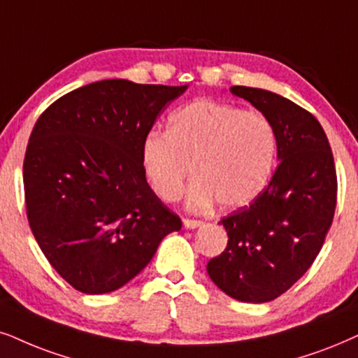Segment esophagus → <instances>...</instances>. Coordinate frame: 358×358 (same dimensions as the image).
<instances>
[{"label":"esophagus","mask_w":358,"mask_h":358,"mask_svg":"<svg viewBox=\"0 0 358 358\" xmlns=\"http://www.w3.org/2000/svg\"><path fill=\"white\" fill-rule=\"evenodd\" d=\"M183 224H185V228H188V229H194V228H198V226H201V224H203V221H201V220L185 218V220H183Z\"/></svg>","instance_id":"esophagus-1"}]
</instances>
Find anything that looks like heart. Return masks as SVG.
<instances>
[{"instance_id": "obj_1", "label": "heart", "mask_w": 358, "mask_h": 358, "mask_svg": "<svg viewBox=\"0 0 358 358\" xmlns=\"http://www.w3.org/2000/svg\"><path fill=\"white\" fill-rule=\"evenodd\" d=\"M278 138L262 112L213 101H194L170 115L166 132L142 143V165L153 192L165 201L182 196L189 175L196 182L188 203L205 210L218 201L234 210L250 205L268 187Z\"/></svg>"}]
</instances>
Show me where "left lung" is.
<instances>
[{
    "label": "left lung",
    "instance_id": "obj_1",
    "mask_svg": "<svg viewBox=\"0 0 358 358\" xmlns=\"http://www.w3.org/2000/svg\"><path fill=\"white\" fill-rule=\"evenodd\" d=\"M273 122L279 165L250 206L221 220L228 246L208 262L213 282L233 299L269 302L299 280L317 257L337 205V173L322 125L269 90L234 85Z\"/></svg>",
    "mask_w": 358,
    "mask_h": 358
}]
</instances>
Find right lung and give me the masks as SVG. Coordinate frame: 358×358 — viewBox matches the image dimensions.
Returning a JSON list of instances; mask_svg holds the SVG:
<instances>
[{
  "mask_svg": "<svg viewBox=\"0 0 358 358\" xmlns=\"http://www.w3.org/2000/svg\"><path fill=\"white\" fill-rule=\"evenodd\" d=\"M185 90L99 80L59 97L36 122L22 165L26 215L49 264L78 291L122 287L182 228L148 187L142 143Z\"/></svg>",
  "mask_w": 358,
  "mask_h": 358,
  "instance_id": "right-lung-1",
  "label": "right lung"
}]
</instances>
